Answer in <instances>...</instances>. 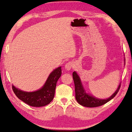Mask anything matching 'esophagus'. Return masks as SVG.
<instances>
[{"label": "esophagus", "mask_w": 132, "mask_h": 132, "mask_svg": "<svg viewBox=\"0 0 132 132\" xmlns=\"http://www.w3.org/2000/svg\"><path fill=\"white\" fill-rule=\"evenodd\" d=\"M72 66H73V63L70 62H68V63H67L65 64L64 68H65V69L67 70H70L71 69V68H72Z\"/></svg>", "instance_id": "obj_1"}]
</instances>
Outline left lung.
<instances>
[{"label": "left lung", "mask_w": 132, "mask_h": 132, "mask_svg": "<svg viewBox=\"0 0 132 132\" xmlns=\"http://www.w3.org/2000/svg\"><path fill=\"white\" fill-rule=\"evenodd\" d=\"M73 79L75 83L76 99L77 101L78 102V103L81 105L82 106L89 107V108L100 106L106 104V102H108L115 97V95L117 94L120 87V84L115 92L110 97L107 98V99H98V98L90 95L89 94L86 93L82 85L81 80H80L79 75L77 74L76 71H74L73 73Z\"/></svg>", "instance_id": "8db88e82"}]
</instances>
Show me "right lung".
Segmentation results:
<instances>
[{"label":"right lung","instance_id":"right-lung-1","mask_svg":"<svg viewBox=\"0 0 132 132\" xmlns=\"http://www.w3.org/2000/svg\"><path fill=\"white\" fill-rule=\"evenodd\" d=\"M61 75V67H59L50 75L43 87L34 92H26L15 88L14 86H12V89L18 98L30 106H45L50 104L54 98L56 82Z\"/></svg>","mask_w":132,"mask_h":132}]
</instances>
